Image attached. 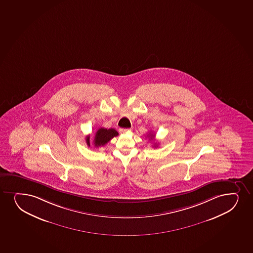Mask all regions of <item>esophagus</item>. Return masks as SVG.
<instances>
[{"instance_id": "1", "label": "esophagus", "mask_w": 253, "mask_h": 253, "mask_svg": "<svg viewBox=\"0 0 253 253\" xmlns=\"http://www.w3.org/2000/svg\"><path fill=\"white\" fill-rule=\"evenodd\" d=\"M131 129H122V128H121L119 131L120 133L124 134L126 133V132H129V131H131Z\"/></svg>"}]
</instances>
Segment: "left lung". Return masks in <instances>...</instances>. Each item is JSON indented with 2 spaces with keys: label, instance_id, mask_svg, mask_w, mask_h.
I'll list each match as a JSON object with an SVG mask.
<instances>
[{
  "label": "left lung",
  "instance_id": "obj_1",
  "mask_svg": "<svg viewBox=\"0 0 253 253\" xmlns=\"http://www.w3.org/2000/svg\"><path fill=\"white\" fill-rule=\"evenodd\" d=\"M148 137H149V139H153V137H154V134L153 133H149V135H148ZM155 147L157 146V143H155Z\"/></svg>",
  "mask_w": 253,
  "mask_h": 253
}]
</instances>
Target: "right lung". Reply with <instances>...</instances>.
I'll return each mask as SVG.
<instances>
[{
	"mask_svg": "<svg viewBox=\"0 0 253 253\" xmlns=\"http://www.w3.org/2000/svg\"><path fill=\"white\" fill-rule=\"evenodd\" d=\"M118 136V132L113 129H106V128H99L98 131H96L95 137L93 139V144L96 148L105 146L109 141H111L113 137ZM86 142L87 146L90 147V142H89V137H86Z\"/></svg>",
	"mask_w": 253,
	"mask_h": 253,
	"instance_id": "right-lung-1",
	"label": "right lung"
}]
</instances>
